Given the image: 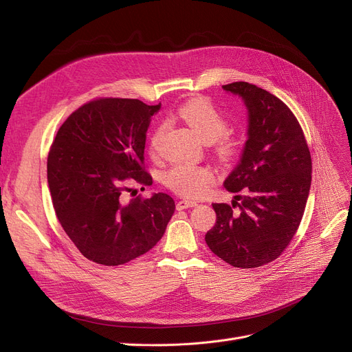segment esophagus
<instances>
[{
    "mask_svg": "<svg viewBox=\"0 0 352 352\" xmlns=\"http://www.w3.org/2000/svg\"><path fill=\"white\" fill-rule=\"evenodd\" d=\"M197 202L195 201H190V199H181L177 202V210H186V208H191L195 207Z\"/></svg>",
    "mask_w": 352,
    "mask_h": 352,
    "instance_id": "obj_1",
    "label": "esophagus"
}]
</instances>
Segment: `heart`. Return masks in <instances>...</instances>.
I'll list each match as a JSON object with an SVG mask.
<instances>
[{
  "instance_id": "1",
  "label": "heart",
  "mask_w": 352,
  "mask_h": 352,
  "mask_svg": "<svg viewBox=\"0 0 352 352\" xmlns=\"http://www.w3.org/2000/svg\"><path fill=\"white\" fill-rule=\"evenodd\" d=\"M177 116L206 144L215 141L217 153L224 161H231L236 157V142L226 135L228 120L210 100L192 98L182 102L177 108ZM162 133L164 126H158L154 131L150 140L151 154H157ZM164 179L166 187L174 192L187 198H199L208 192L215 181V173L210 166L178 162L174 164L170 170H166Z\"/></svg>"
}]
</instances>
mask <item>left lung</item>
Segmentation results:
<instances>
[{
    "mask_svg": "<svg viewBox=\"0 0 352 352\" xmlns=\"http://www.w3.org/2000/svg\"><path fill=\"white\" fill-rule=\"evenodd\" d=\"M223 88L241 98L248 113L241 158L224 181L227 191L243 190L245 195L241 204L235 195L232 207L212 204L217 223L206 243L230 265L256 268L278 258L300 227L311 187V155L301 125L280 98L244 81Z\"/></svg>",
    "mask_w": 352,
    "mask_h": 352,
    "instance_id": "1",
    "label": "left lung"
}]
</instances>
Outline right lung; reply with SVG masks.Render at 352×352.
<instances>
[{
  "label": "right lung",
  "instance_id": "1",
  "mask_svg": "<svg viewBox=\"0 0 352 352\" xmlns=\"http://www.w3.org/2000/svg\"><path fill=\"white\" fill-rule=\"evenodd\" d=\"M161 108L140 100L100 98L65 120L52 142L47 178L60 224L80 252L102 265H121L150 251L175 211L165 192L125 201L126 181L151 186L144 148Z\"/></svg>",
  "mask_w": 352,
  "mask_h": 352
}]
</instances>
